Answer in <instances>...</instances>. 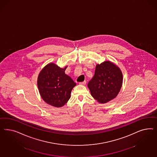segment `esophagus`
<instances>
[{"label": "esophagus", "mask_w": 157, "mask_h": 157, "mask_svg": "<svg viewBox=\"0 0 157 157\" xmlns=\"http://www.w3.org/2000/svg\"><path fill=\"white\" fill-rule=\"evenodd\" d=\"M79 84L81 85H85L86 84V81H85L82 82H80Z\"/></svg>", "instance_id": "esophagus-1"}]
</instances>
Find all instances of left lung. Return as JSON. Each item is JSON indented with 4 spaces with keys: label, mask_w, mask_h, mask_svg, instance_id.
<instances>
[{
    "label": "left lung",
    "mask_w": 157,
    "mask_h": 157,
    "mask_svg": "<svg viewBox=\"0 0 157 157\" xmlns=\"http://www.w3.org/2000/svg\"><path fill=\"white\" fill-rule=\"evenodd\" d=\"M123 84V73L113 62L105 61L95 67L93 78L87 86L91 96L100 104H105L118 95Z\"/></svg>",
    "instance_id": "obj_1"
}]
</instances>
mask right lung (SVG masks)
I'll return each instance as SVG.
<instances>
[{
  "mask_svg": "<svg viewBox=\"0 0 157 157\" xmlns=\"http://www.w3.org/2000/svg\"><path fill=\"white\" fill-rule=\"evenodd\" d=\"M67 67L62 68L50 63L38 74L40 94L46 103L54 107L60 108L66 104L71 97L72 89L76 86L71 77L65 74Z\"/></svg>",
  "mask_w": 157,
  "mask_h": 157,
  "instance_id": "add662e5",
  "label": "right lung"
}]
</instances>
